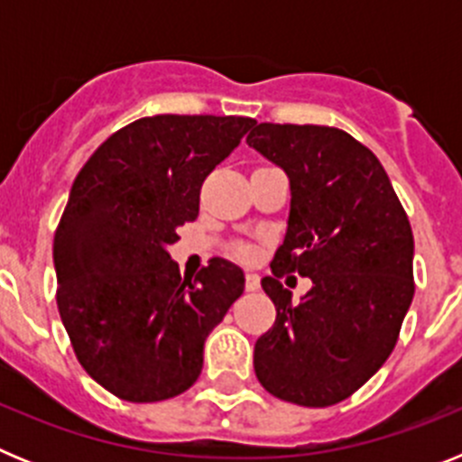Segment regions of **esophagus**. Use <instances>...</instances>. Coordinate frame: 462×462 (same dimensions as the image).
Listing matches in <instances>:
<instances>
[{
    "label": "esophagus",
    "mask_w": 462,
    "mask_h": 462,
    "mask_svg": "<svg viewBox=\"0 0 462 462\" xmlns=\"http://www.w3.org/2000/svg\"><path fill=\"white\" fill-rule=\"evenodd\" d=\"M259 284H261V277L256 275V273H252V271L245 273V289H247V291H256V289H259Z\"/></svg>",
    "instance_id": "1"
}]
</instances>
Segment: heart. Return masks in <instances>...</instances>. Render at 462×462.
Segmentation results:
<instances>
[{"instance_id":"b5f03b06","label":"heart","mask_w":462,"mask_h":462,"mask_svg":"<svg viewBox=\"0 0 462 462\" xmlns=\"http://www.w3.org/2000/svg\"><path fill=\"white\" fill-rule=\"evenodd\" d=\"M240 254H245V256H250V254H252V252H250V250H247V247H243V250H240Z\"/></svg>"}]
</instances>
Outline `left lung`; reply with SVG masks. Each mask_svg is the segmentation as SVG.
Instances as JSON below:
<instances>
[{"label":"left lung","mask_w":462,"mask_h":462,"mask_svg":"<svg viewBox=\"0 0 462 462\" xmlns=\"http://www.w3.org/2000/svg\"><path fill=\"white\" fill-rule=\"evenodd\" d=\"M250 148L289 178L287 234L261 287L275 303L254 345V373L275 398L328 407L391 356L414 298V236L389 175L342 129L261 122ZM282 272L313 280L300 304Z\"/></svg>","instance_id":"obj_1"}]
</instances>
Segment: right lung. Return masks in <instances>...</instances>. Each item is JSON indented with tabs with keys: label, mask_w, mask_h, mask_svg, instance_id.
I'll return each mask as SVG.
<instances>
[{
	"label": "right lung",
	"mask_w": 462,
	"mask_h": 462,
	"mask_svg": "<svg viewBox=\"0 0 462 462\" xmlns=\"http://www.w3.org/2000/svg\"><path fill=\"white\" fill-rule=\"evenodd\" d=\"M256 120L154 116L116 132L73 180L52 243L57 308L85 373L129 402L187 391L203 345L243 293L245 275L212 259L180 277L169 247L199 217L201 182Z\"/></svg>",
	"instance_id": "add662e5"
}]
</instances>
